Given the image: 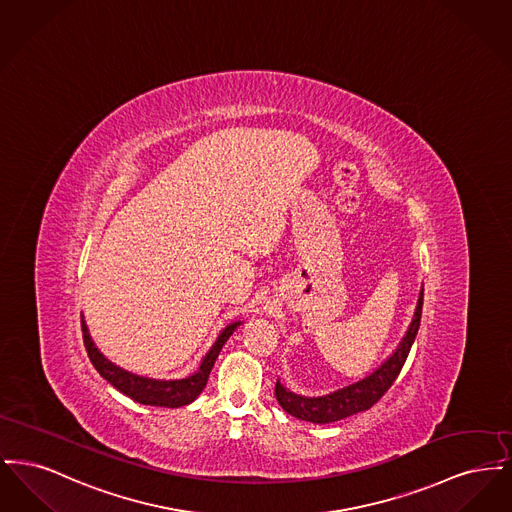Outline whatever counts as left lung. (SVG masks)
I'll use <instances>...</instances> for the list:
<instances>
[{"label": "left lung", "mask_w": 512, "mask_h": 512, "mask_svg": "<svg viewBox=\"0 0 512 512\" xmlns=\"http://www.w3.org/2000/svg\"><path fill=\"white\" fill-rule=\"evenodd\" d=\"M422 301H424V292L420 293L418 307H416V313H414L407 336L399 343L397 351L376 372H372L370 376H366L365 380H361L357 384H351L343 390L334 391L324 397H301V395H295L292 391L286 390L280 382H276L274 393H276V399L282 405V409L301 420L328 424V422L347 418L351 414L361 413V411L370 409L372 405H376L384 397V393L390 390L391 384L395 382V378L399 376L401 368L409 357V351L413 347V341L416 338L418 326H420Z\"/></svg>", "instance_id": "1"}]
</instances>
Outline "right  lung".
<instances>
[{
  "label": "right lung",
  "mask_w": 512,
  "mask_h": 512,
  "mask_svg": "<svg viewBox=\"0 0 512 512\" xmlns=\"http://www.w3.org/2000/svg\"><path fill=\"white\" fill-rule=\"evenodd\" d=\"M240 322H234L230 326H226L222 330V334L219 336V340L215 341V345L211 347V351L205 355L203 363L197 368V372L184 378V380H171V382H165V380H149L144 376H136V374H130L126 370H122L119 366L109 363L98 349L96 345L90 340L88 336V328L82 320V338H84V347L88 351V357L92 361V365L96 366L99 374L117 390L124 393L126 397L142 403V405H155V407H184L188 403H192L195 397L203 391L207 380H209V374H211V368L215 365L217 357H219L220 349L222 345L226 343V340L232 336V332L236 330Z\"/></svg>",
  "instance_id": "obj_1"
}]
</instances>
